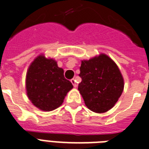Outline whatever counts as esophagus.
Instances as JSON below:
<instances>
[{
	"instance_id": "esophagus-1",
	"label": "esophagus",
	"mask_w": 149,
	"mask_h": 149,
	"mask_svg": "<svg viewBox=\"0 0 149 149\" xmlns=\"http://www.w3.org/2000/svg\"><path fill=\"white\" fill-rule=\"evenodd\" d=\"M71 82L72 83V85H74V88H76V87H77V86H78V85H77V83H76V81H75V79H74V78H73V79H71Z\"/></svg>"
}]
</instances>
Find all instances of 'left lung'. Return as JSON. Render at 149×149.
<instances>
[{
  "mask_svg": "<svg viewBox=\"0 0 149 149\" xmlns=\"http://www.w3.org/2000/svg\"><path fill=\"white\" fill-rule=\"evenodd\" d=\"M79 76L81 82L78 88L85 106L97 113L112 109L124 91L121 72L107 54L81 61Z\"/></svg>",
  "mask_w": 149,
  "mask_h": 149,
  "instance_id": "8db88e82",
  "label": "left lung"
}]
</instances>
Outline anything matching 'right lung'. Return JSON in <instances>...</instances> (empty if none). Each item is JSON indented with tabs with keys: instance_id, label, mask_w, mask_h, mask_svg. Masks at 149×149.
Listing matches in <instances>:
<instances>
[{
	"instance_id": "add662e5",
	"label": "right lung",
	"mask_w": 149,
	"mask_h": 149,
	"mask_svg": "<svg viewBox=\"0 0 149 149\" xmlns=\"http://www.w3.org/2000/svg\"><path fill=\"white\" fill-rule=\"evenodd\" d=\"M73 85L64 76V70L53 58L36 56L28 68L25 88L28 98L42 111L58 108Z\"/></svg>"
}]
</instances>
